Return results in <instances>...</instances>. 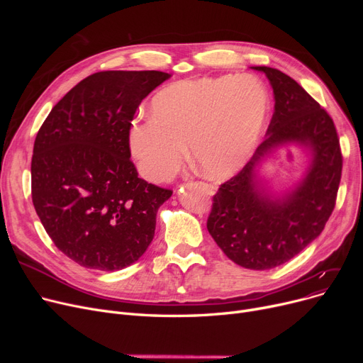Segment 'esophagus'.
<instances>
[{
	"instance_id": "34e87169",
	"label": "esophagus",
	"mask_w": 363,
	"mask_h": 363,
	"mask_svg": "<svg viewBox=\"0 0 363 363\" xmlns=\"http://www.w3.org/2000/svg\"><path fill=\"white\" fill-rule=\"evenodd\" d=\"M200 185L203 186V188H206L207 189V191L208 193H211V194H213L215 193V189H216V186H215V184H211V182H200Z\"/></svg>"
}]
</instances>
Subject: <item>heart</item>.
Masks as SVG:
<instances>
[{"instance_id":"1","label":"heart","mask_w":363,"mask_h":363,"mask_svg":"<svg viewBox=\"0 0 363 363\" xmlns=\"http://www.w3.org/2000/svg\"><path fill=\"white\" fill-rule=\"evenodd\" d=\"M268 110L269 95L253 76L170 84L151 99L150 118L130 126V151L152 182L177 174L188 144L206 177H233L252 157Z\"/></svg>"}]
</instances>
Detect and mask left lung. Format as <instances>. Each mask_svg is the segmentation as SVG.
Instances as JSON below:
<instances>
[{
  "label": "left lung",
  "instance_id": "8db88e82",
  "mask_svg": "<svg viewBox=\"0 0 363 363\" xmlns=\"http://www.w3.org/2000/svg\"><path fill=\"white\" fill-rule=\"evenodd\" d=\"M252 69L271 82L274 114L250 162L213 196L207 231L233 262L264 271L289 262L322 233L335 206L342 157L335 125L319 103L281 70ZM281 145L308 149L311 164L291 192L274 196L258 179V164Z\"/></svg>",
  "mask_w": 363,
  "mask_h": 363
}]
</instances>
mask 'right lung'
I'll return each instance as SVG.
<instances>
[{
  "mask_svg": "<svg viewBox=\"0 0 363 363\" xmlns=\"http://www.w3.org/2000/svg\"><path fill=\"white\" fill-rule=\"evenodd\" d=\"M170 78L159 70L97 72L57 103L36 133L32 201L57 249L88 269L135 263L170 189L138 178L129 130L141 101Z\"/></svg>",
  "mask_w": 363,
  "mask_h": 363,
  "instance_id": "obj_1",
  "label": "right lung"
}]
</instances>
